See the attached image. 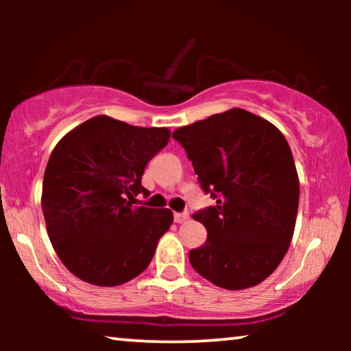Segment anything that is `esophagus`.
I'll list each match as a JSON object with an SVG mask.
<instances>
[{
	"mask_svg": "<svg viewBox=\"0 0 351 351\" xmlns=\"http://www.w3.org/2000/svg\"><path fill=\"white\" fill-rule=\"evenodd\" d=\"M186 219H189V214H186V213H176V214H174V222H176V223L185 222Z\"/></svg>",
	"mask_w": 351,
	"mask_h": 351,
	"instance_id": "1",
	"label": "esophagus"
}]
</instances>
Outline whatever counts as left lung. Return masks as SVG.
Instances as JSON below:
<instances>
[{
	"instance_id": "obj_1",
	"label": "left lung",
	"mask_w": 351,
	"mask_h": 351,
	"mask_svg": "<svg viewBox=\"0 0 351 351\" xmlns=\"http://www.w3.org/2000/svg\"><path fill=\"white\" fill-rule=\"evenodd\" d=\"M195 174L215 206L193 214L208 230L189 254L196 273L228 291L257 286L289 249L299 209V176L280 129L243 108L179 128Z\"/></svg>"
}]
</instances>
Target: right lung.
<instances>
[{
	"mask_svg": "<svg viewBox=\"0 0 351 351\" xmlns=\"http://www.w3.org/2000/svg\"><path fill=\"white\" fill-rule=\"evenodd\" d=\"M166 128H141L99 114L54 147L43 180L41 208L62 263L89 285L112 287L150 265L174 215L134 206L148 195L147 162L167 145Z\"/></svg>",
	"mask_w": 351,
	"mask_h": 351,
	"instance_id": "1",
	"label": "right lung"
}]
</instances>
